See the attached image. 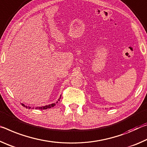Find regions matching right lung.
Masks as SVG:
<instances>
[{
  "label": "right lung",
  "mask_w": 147,
  "mask_h": 147,
  "mask_svg": "<svg viewBox=\"0 0 147 147\" xmlns=\"http://www.w3.org/2000/svg\"><path fill=\"white\" fill-rule=\"evenodd\" d=\"M60 99H61V97H60V98L59 99V101H60ZM58 103V102H57L55 103H53V104H51V105H45V106H44V107H36V109H47V108H51L52 107H54L55 105L57 104V103ZM22 105H23L24 107H26V108H28V109H30V107H27V106H25V105L24 104H22Z\"/></svg>",
  "instance_id": "right-lung-1"
}]
</instances>
